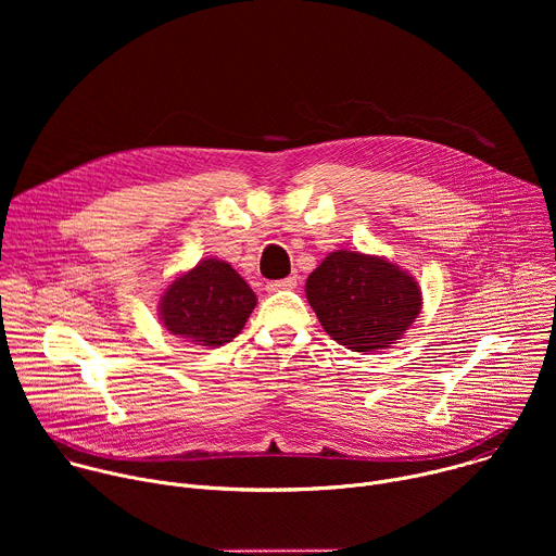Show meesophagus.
<instances>
[{"label": "esophagus", "instance_id": "esophagus-1", "mask_svg": "<svg viewBox=\"0 0 556 556\" xmlns=\"http://www.w3.org/2000/svg\"><path fill=\"white\" fill-rule=\"evenodd\" d=\"M296 288V277H286V279H277V281H268L266 290L268 292H279V290H292Z\"/></svg>", "mask_w": 556, "mask_h": 556}]
</instances>
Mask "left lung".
I'll use <instances>...</instances> for the list:
<instances>
[{"instance_id": "left-lung-1", "label": "left lung", "mask_w": 556, "mask_h": 556, "mask_svg": "<svg viewBox=\"0 0 556 556\" xmlns=\"http://www.w3.org/2000/svg\"><path fill=\"white\" fill-rule=\"evenodd\" d=\"M324 330L352 352L384 350L420 314V288L412 275L380 257L330 253L305 283Z\"/></svg>"}]
</instances>
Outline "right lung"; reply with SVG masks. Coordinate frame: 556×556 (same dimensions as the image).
Instances as JSON below:
<instances>
[{
	"label": "right lung",
	"mask_w": 556,
	"mask_h": 556,
	"mask_svg": "<svg viewBox=\"0 0 556 556\" xmlns=\"http://www.w3.org/2000/svg\"><path fill=\"white\" fill-rule=\"evenodd\" d=\"M257 296L226 262L204 260L178 277L161 299V319L172 334L219 348L247 326Z\"/></svg>",
	"instance_id": "add662e5"
}]
</instances>
